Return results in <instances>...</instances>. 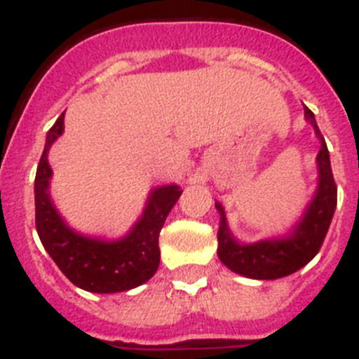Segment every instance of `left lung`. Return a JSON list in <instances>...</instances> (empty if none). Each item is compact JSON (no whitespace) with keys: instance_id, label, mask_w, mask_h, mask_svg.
<instances>
[{"instance_id":"1","label":"left lung","mask_w":359,"mask_h":359,"mask_svg":"<svg viewBox=\"0 0 359 359\" xmlns=\"http://www.w3.org/2000/svg\"><path fill=\"white\" fill-rule=\"evenodd\" d=\"M304 115L320 140V151L316 154L318 183L315 196L304 208L302 217L298 219L286 236L269 237L250 244L241 243L228 228L223 205L215 201V208L221 215L217 230L219 261L233 273L257 280L287 277L313 261V257L320 252L323 239L327 236L329 224L336 210V183L332 177L327 145L316 126L315 115L307 107H304Z\"/></svg>"}]
</instances>
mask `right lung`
Listing matches in <instances>:
<instances>
[{"instance_id": "obj_1", "label": "right lung", "mask_w": 359, "mask_h": 359, "mask_svg": "<svg viewBox=\"0 0 359 359\" xmlns=\"http://www.w3.org/2000/svg\"><path fill=\"white\" fill-rule=\"evenodd\" d=\"M65 131L62 113L46 135L36 172V226L44 250L69 282L91 293H120L142 286L160 266V237L165 219L182 196L177 185L151 190L142 215L120 239L84 236L66 223L50 196L48 151Z\"/></svg>"}]
</instances>
